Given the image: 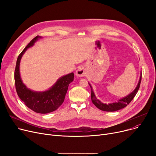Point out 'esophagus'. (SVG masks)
I'll list each match as a JSON object with an SVG mask.
<instances>
[{
  "mask_svg": "<svg viewBox=\"0 0 156 156\" xmlns=\"http://www.w3.org/2000/svg\"><path fill=\"white\" fill-rule=\"evenodd\" d=\"M86 74V71L83 67H80L76 71V75L79 77L84 76Z\"/></svg>",
  "mask_w": 156,
  "mask_h": 156,
  "instance_id": "34e87169",
  "label": "esophagus"
}]
</instances>
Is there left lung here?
I'll list each match as a JSON object with an SVG mask.
<instances>
[{"label": "left lung", "mask_w": 156, "mask_h": 156, "mask_svg": "<svg viewBox=\"0 0 156 156\" xmlns=\"http://www.w3.org/2000/svg\"><path fill=\"white\" fill-rule=\"evenodd\" d=\"M141 80H142V73H141V76H140V80H139L138 83L136 87L135 88V89L132 93H130L128 95L126 96L125 97H123V98H122V99H119L117 102L108 104H104V103L101 102V101H100L99 100H98L97 99L95 95V94L93 91V90H92V86L90 85V84L88 83L90 87V88H91V99H92V102H93V104L96 106V107L98 109H101L102 111H104L113 112V111H118V110H119V109L124 108L131 102V101H132L133 99V98L135 97L136 93L138 92V89H139V88H140Z\"/></svg>", "instance_id": "left-lung-1"}]
</instances>
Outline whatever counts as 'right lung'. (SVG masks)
Segmentation results:
<instances>
[{
    "label": "right lung",
    "instance_id": "obj_1",
    "mask_svg": "<svg viewBox=\"0 0 156 156\" xmlns=\"http://www.w3.org/2000/svg\"><path fill=\"white\" fill-rule=\"evenodd\" d=\"M40 38L41 37L37 36L31 40L19 55L14 71V80L18 95L24 104L37 113L47 114L55 111L63 103L69 84L74 80V73H71L61 77L51 88L45 92H34L26 87L20 76V61L28 48L34 45Z\"/></svg>",
    "mask_w": 156,
    "mask_h": 156
}]
</instances>
